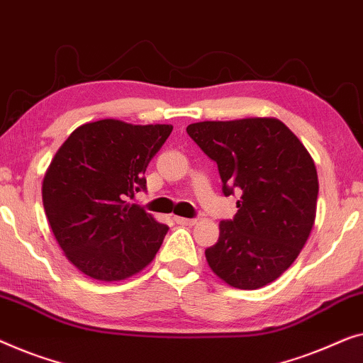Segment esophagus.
Returning a JSON list of instances; mask_svg holds the SVG:
<instances>
[{
	"mask_svg": "<svg viewBox=\"0 0 363 363\" xmlns=\"http://www.w3.org/2000/svg\"><path fill=\"white\" fill-rule=\"evenodd\" d=\"M174 220H176V223H179V225H196L197 223V220L196 218H186V217H174Z\"/></svg>",
	"mask_w": 363,
	"mask_h": 363,
	"instance_id": "obj_1",
	"label": "esophagus"
}]
</instances>
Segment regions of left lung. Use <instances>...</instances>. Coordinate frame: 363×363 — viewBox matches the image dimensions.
<instances>
[{"instance_id":"left-lung-1","label":"left lung","mask_w":363,"mask_h":363,"mask_svg":"<svg viewBox=\"0 0 363 363\" xmlns=\"http://www.w3.org/2000/svg\"><path fill=\"white\" fill-rule=\"evenodd\" d=\"M187 135L217 162L223 194H240L235 217L220 222L217 243L206 250L208 267L233 288H263L293 264L313 230V157L277 118L201 121Z\"/></svg>"}]
</instances>
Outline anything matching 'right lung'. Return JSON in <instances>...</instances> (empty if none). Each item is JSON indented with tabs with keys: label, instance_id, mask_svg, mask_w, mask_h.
<instances>
[{
	"label": "right lung",
	"instance_id": "1",
	"mask_svg": "<svg viewBox=\"0 0 363 363\" xmlns=\"http://www.w3.org/2000/svg\"><path fill=\"white\" fill-rule=\"evenodd\" d=\"M171 131L100 120L79 126L55 152L44 211L65 257L86 277L120 281L156 257L169 227L130 201L146 191V167Z\"/></svg>",
	"mask_w": 363,
	"mask_h": 363
}]
</instances>
